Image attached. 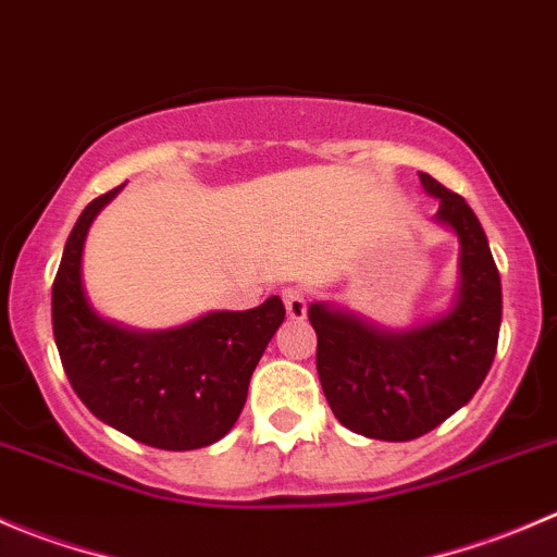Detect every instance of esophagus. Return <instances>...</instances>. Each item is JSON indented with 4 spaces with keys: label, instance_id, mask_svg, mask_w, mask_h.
<instances>
[{
    "label": "esophagus",
    "instance_id": "esophagus-1",
    "mask_svg": "<svg viewBox=\"0 0 557 557\" xmlns=\"http://www.w3.org/2000/svg\"><path fill=\"white\" fill-rule=\"evenodd\" d=\"M283 305H285V312H288L290 321H301V318L307 315V294L301 288H285Z\"/></svg>",
    "mask_w": 557,
    "mask_h": 557
}]
</instances>
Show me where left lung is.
Here are the masks:
<instances>
[{
    "instance_id": "8db88e82",
    "label": "left lung",
    "mask_w": 557,
    "mask_h": 557,
    "mask_svg": "<svg viewBox=\"0 0 557 557\" xmlns=\"http://www.w3.org/2000/svg\"><path fill=\"white\" fill-rule=\"evenodd\" d=\"M438 198L435 223L460 242V283L451 305L408 329H383L332 301H312L315 367L343 428L375 441H413L446 422L476 394L498 348L504 296L482 223L466 198L419 174Z\"/></svg>"
}]
</instances>
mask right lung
Here are the masks:
<instances>
[{
    "label": "right lung",
    "mask_w": 557,
    "mask_h": 557,
    "mask_svg": "<svg viewBox=\"0 0 557 557\" xmlns=\"http://www.w3.org/2000/svg\"><path fill=\"white\" fill-rule=\"evenodd\" d=\"M122 187L95 198L70 231L51 290L53 339L70 386L100 422L154 449H201L239 419L285 307L269 296L252 310H212L160 332L102 318L86 296L81 261L91 223Z\"/></svg>",
    "instance_id": "add662e5"
}]
</instances>
